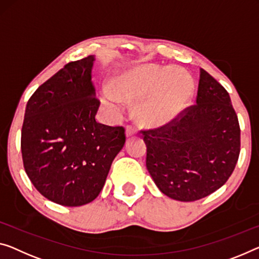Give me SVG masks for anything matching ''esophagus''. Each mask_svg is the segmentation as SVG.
Listing matches in <instances>:
<instances>
[{
  "mask_svg": "<svg viewBox=\"0 0 259 259\" xmlns=\"http://www.w3.org/2000/svg\"><path fill=\"white\" fill-rule=\"evenodd\" d=\"M137 133V127L134 125H127L126 127V137L130 138V137H133Z\"/></svg>",
  "mask_w": 259,
  "mask_h": 259,
  "instance_id": "34e87169",
  "label": "esophagus"
}]
</instances>
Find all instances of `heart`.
I'll return each instance as SVG.
<instances>
[{
	"label": "heart",
	"mask_w": 259,
	"mask_h": 259,
	"mask_svg": "<svg viewBox=\"0 0 259 259\" xmlns=\"http://www.w3.org/2000/svg\"><path fill=\"white\" fill-rule=\"evenodd\" d=\"M192 91V79L183 70L146 65L122 75L114 93L105 91L104 98L110 104H116L120 99L140 101L152 93L139 105V118L148 126H160L181 112Z\"/></svg>",
	"instance_id": "heart-1"
}]
</instances>
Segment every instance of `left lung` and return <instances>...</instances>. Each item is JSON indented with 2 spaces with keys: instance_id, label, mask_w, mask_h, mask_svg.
Instances as JSON below:
<instances>
[{
  "instance_id": "8db88e82",
  "label": "left lung",
  "mask_w": 259,
  "mask_h": 259,
  "mask_svg": "<svg viewBox=\"0 0 259 259\" xmlns=\"http://www.w3.org/2000/svg\"><path fill=\"white\" fill-rule=\"evenodd\" d=\"M196 102L166 124L141 131L150 176L162 193L180 201L199 200L220 189L241 149L228 91L202 68Z\"/></svg>"
}]
</instances>
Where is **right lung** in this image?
I'll return each mask as SVG.
<instances>
[{
	"mask_svg": "<svg viewBox=\"0 0 259 259\" xmlns=\"http://www.w3.org/2000/svg\"><path fill=\"white\" fill-rule=\"evenodd\" d=\"M94 57L67 63L27 102L21 137L23 165L40 194L76 207L96 199L126 140L122 126L96 121Z\"/></svg>",
	"mask_w": 259,
	"mask_h": 259,
	"instance_id": "add662e5",
	"label": "right lung"
}]
</instances>
